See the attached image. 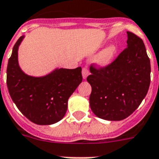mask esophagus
Returning <instances> with one entry per match:
<instances>
[{"instance_id": "34e87169", "label": "esophagus", "mask_w": 159, "mask_h": 159, "mask_svg": "<svg viewBox=\"0 0 159 159\" xmlns=\"http://www.w3.org/2000/svg\"><path fill=\"white\" fill-rule=\"evenodd\" d=\"M89 73H90V72H89L88 68H86V67L82 68V77H83L84 79H86L87 76L89 75Z\"/></svg>"}]
</instances>
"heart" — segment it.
Wrapping results in <instances>:
<instances>
[{"label": "heart", "mask_w": 159, "mask_h": 159, "mask_svg": "<svg viewBox=\"0 0 159 159\" xmlns=\"http://www.w3.org/2000/svg\"><path fill=\"white\" fill-rule=\"evenodd\" d=\"M117 53V47L114 45H110L104 49L98 55L95 61L100 66H107L113 62Z\"/></svg>", "instance_id": "obj_1"}]
</instances>
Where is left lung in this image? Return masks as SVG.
Masks as SVG:
<instances>
[{
    "label": "left lung",
    "mask_w": 159,
    "mask_h": 159,
    "mask_svg": "<svg viewBox=\"0 0 159 159\" xmlns=\"http://www.w3.org/2000/svg\"><path fill=\"white\" fill-rule=\"evenodd\" d=\"M127 33V47L108 66L91 65L86 78L91 86L90 106L98 117L120 121L131 115L147 95L150 60L142 39Z\"/></svg>",
    "instance_id": "obj_1"
}]
</instances>
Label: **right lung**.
Returning a JSON list of instances; mask_svg holds the SVG:
<instances>
[{"label":"right lung","mask_w":159,"mask_h":159,"mask_svg":"<svg viewBox=\"0 0 159 159\" xmlns=\"http://www.w3.org/2000/svg\"><path fill=\"white\" fill-rule=\"evenodd\" d=\"M24 36L17 41L7 65L6 83L17 108L31 122L51 125L64 117L68 100L82 81V68H56L43 77L24 73L19 65L18 50Z\"/></svg>","instance_id":"1"}]
</instances>
